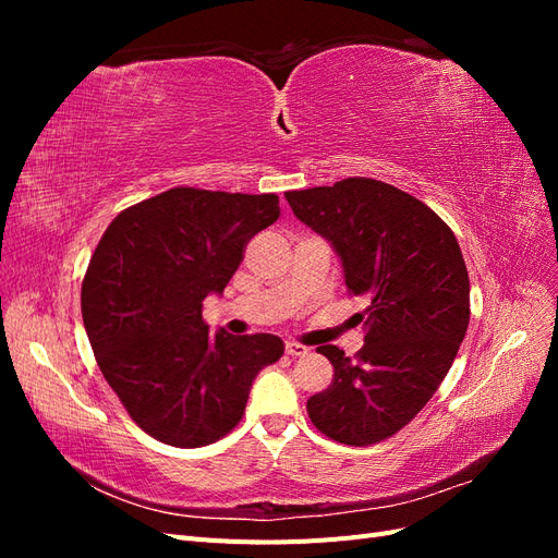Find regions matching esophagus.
<instances>
[{"label": "esophagus", "instance_id": "obj_1", "mask_svg": "<svg viewBox=\"0 0 558 558\" xmlns=\"http://www.w3.org/2000/svg\"><path fill=\"white\" fill-rule=\"evenodd\" d=\"M286 353H289V356H307L310 349L300 342H286Z\"/></svg>", "mask_w": 558, "mask_h": 558}]
</instances>
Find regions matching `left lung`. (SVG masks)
I'll use <instances>...</instances> for the list:
<instances>
[{
    "label": "left lung",
    "mask_w": 558,
    "mask_h": 558,
    "mask_svg": "<svg viewBox=\"0 0 558 558\" xmlns=\"http://www.w3.org/2000/svg\"><path fill=\"white\" fill-rule=\"evenodd\" d=\"M286 199L342 258L349 293L369 300L356 356L316 349L335 377L307 400V414L335 442L377 445L426 408L459 353L470 320L461 246L424 202L377 179L351 177Z\"/></svg>",
    "instance_id": "left-lung-1"
}]
</instances>
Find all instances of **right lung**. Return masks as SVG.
Segmentation results:
<instances>
[{
	"mask_svg": "<svg viewBox=\"0 0 558 558\" xmlns=\"http://www.w3.org/2000/svg\"><path fill=\"white\" fill-rule=\"evenodd\" d=\"M275 193L179 185L118 214L81 286L95 361L144 433L193 449L242 421L251 384L281 359L277 335L209 332L202 302L221 295L244 248L279 218Z\"/></svg>",
	"mask_w": 558,
	"mask_h": 558,
	"instance_id": "obj_1",
	"label": "right lung"
}]
</instances>
